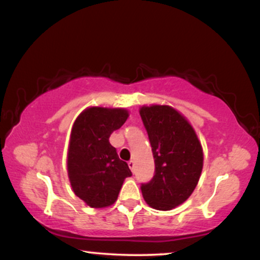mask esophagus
I'll use <instances>...</instances> for the list:
<instances>
[{
	"instance_id": "obj_1",
	"label": "esophagus",
	"mask_w": 260,
	"mask_h": 260,
	"mask_svg": "<svg viewBox=\"0 0 260 260\" xmlns=\"http://www.w3.org/2000/svg\"><path fill=\"white\" fill-rule=\"evenodd\" d=\"M127 165H129V168L131 169V172L135 173V170H136V167H135V162L130 161L129 163H127Z\"/></svg>"
}]
</instances>
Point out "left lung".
<instances>
[{
  "label": "left lung",
  "instance_id": "8db88e82",
  "mask_svg": "<svg viewBox=\"0 0 260 260\" xmlns=\"http://www.w3.org/2000/svg\"><path fill=\"white\" fill-rule=\"evenodd\" d=\"M140 115L155 159V174L142 183V194L150 207L169 211L197 187L204 166L201 144L188 120L172 106H143Z\"/></svg>",
  "mask_w": 260,
  "mask_h": 260
}]
</instances>
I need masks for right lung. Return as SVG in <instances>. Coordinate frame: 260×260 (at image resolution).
I'll use <instances>...</instances> for the list:
<instances>
[{"instance_id": "obj_1", "label": "right lung", "mask_w": 260, "mask_h": 260, "mask_svg": "<svg viewBox=\"0 0 260 260\" xmlns=\"http://www.w3.org/2000/svg\"><path fill=\"white\" fill-rule=\"evenodd\" d=\"M126 110L88 108L71 131L67 170L74 194L92 208L111 206L126 177L133 175L109 138L127 119Z\"/></svg>"}]
</instances>
